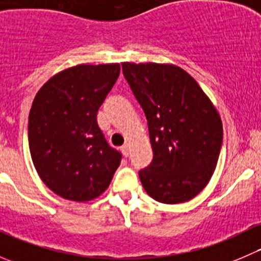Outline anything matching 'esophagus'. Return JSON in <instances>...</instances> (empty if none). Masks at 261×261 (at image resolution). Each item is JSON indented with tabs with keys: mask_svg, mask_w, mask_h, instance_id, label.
<instances>
[{
	"mask_svg": "<svg viewBox=\"0 0 261 261\" xmlns=\"http://www.w3.org/2000/svg\"><path fill=\"white\" fill-rule=\"evenodd\" d=\"M122 154L125 155V156H128V151H130V147H128V144H125V145L122 146Z\"/></svg>",
	"mask_w": 261,
	"mask_h": 261,
	"instance_id": "obj_1",
	"label": "esophagus"
}]
</instances>
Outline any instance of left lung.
<instances>
[{"label":"left lung","mask_w":261,"mask_h":261,"mask_svg":"<svg viewBox=\"0 0 261 261\" xmlns=\"http://www.w3.org/2000/svg\"><path fill=\"white\" fill-rule=\"evenodd\" d=\"M143 107L152 162L139 172L144 189L160 203L191 201L208 184L222 145V121L203 89L174 64L122 63Z\"/></svg>","instance_id":"8db88e82"}]
</instances>
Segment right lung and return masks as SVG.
<instances>
[{
	"mask_svg": "<svg viewBox=\"0 0 261 261\" xmlns=\"http://www.w3.org/2000/svg\"><path fill=\"white\" fill-rule=\"evenodd\" d=\"M120 64H80L53 75L29 115V147L39 177L65 199L87 202L111 183L121 154L107 144L97 112Z\"/></svg>",
	"mask_w": 261,
	"mask_h": 261,
	"instance_id": "1",
	"label": "right lung"
}]
</instances>
